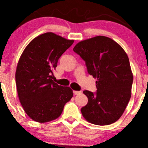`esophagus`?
<instances>
[{
    "label": "esophagus",
    "mask_w": 148,
    "mask_h": 148,
    "mask_svg": "<svg viewBox=\"0 0 148 148\" xmlns=\"http://www.w3.org/2000/svg\"><path fill=\"white\" fill-rule=\"evenodd\" d=\"M81 92H82L81 91H74V94L75 95H78L81 94Z\"/></svg>",
    "instance_id": "1"
}]
</instances>
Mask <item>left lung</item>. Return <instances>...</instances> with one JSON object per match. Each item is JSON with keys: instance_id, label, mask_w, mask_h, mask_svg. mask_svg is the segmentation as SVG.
<instances>
[{"instance_id": "8db88e82", "label": "left lung", "mask_w": 148, "mask_h": 148, "mask_svg": "<svg viewBox=\"0 0 148 148\" xmlns=\"http://www.w3.org/2000/svg\"><path fill=\"white\" fill-rule=\"evenodd\" d=\"M73 51L85 61L88 74L97 79L95 92L84 91L88 101L81 109L83 116L97 125L115 123L131 98L133 74L127 53L118 43L104 36L80 42Z\"/></svg>"}]
</instances>
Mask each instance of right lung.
Instances as JSON below:
<instances>
[{
    "label": "right lung",
    "instance_id": "1",
    "mask_svg": "<svg viewBox=\"0 0 148 148\" xmlns=\"http://www.w3.org/2000/svg\"><path fill=\"white\" fill-rule=\"evenodd\" d=\"M73 43L46 33L33 39L20 57L15 74L18 96L26 114L35 121L58 118L73 97L70 88L58 86L52 79L58 60Z\"/></svg>",
    "mask_w": 148,
    "mask_h": 148
}]
</instances>
